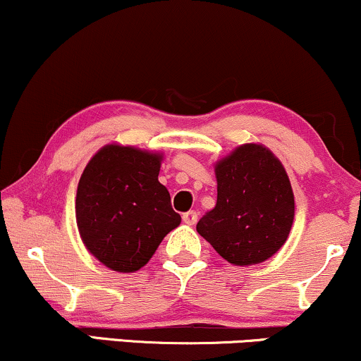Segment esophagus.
Returning <instances> with one entry per match:
<instances>
[{
  "mask_svg": "<svg viewBox=\"0 0 361 361\" xmlns=\"http://www.w3.org/2000/svg\"><path fill=\"white\" fill-rule=\"evenodd\" d=\"M182 219H184V222L188 226H194L195 222H197V212L195 211H189V212H185L184 216H182Z\"/></svg>",
  "mask_w": 361,
  "mask_h": 361,
  "instance_id": "esophagus-1",
  "label": "esophagus"
}]
</instances>
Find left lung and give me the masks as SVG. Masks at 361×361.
<instances>
[{"mask_svg": "<svg viewBox=\"0 0 361 361\" xmlns=\"http://www.w3.org/2000/svg\"><path fill=\"white\" fill-rule=\"evenodd\" d=\"M217 202L197 233L235 266L269 259L286 243L295 195L283 164L269 149L244 144L216 164Z\"/></svg>", "mask_w": 361, "mask_h": 361, "instance_id": "obj_1", "label": "left lung"}]
</instances>
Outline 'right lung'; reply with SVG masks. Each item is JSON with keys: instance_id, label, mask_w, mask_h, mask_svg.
<instances>
[{"instance_id": "1", "label": "right lung", "mask_w": 361, "mask_h": 361, "mask_svg": "<svg viewBox=\"0 0 361 361\" xmlns=\"http://www.w3.org/2000/svg\"><path fill=\"white\" fill-rule=\"evenodd\" d=\"M160 154L110 144L80 177L75 214L82 241L106 268L133 273L180 224L159 182Z\"/></svg>"}]
</instances>
